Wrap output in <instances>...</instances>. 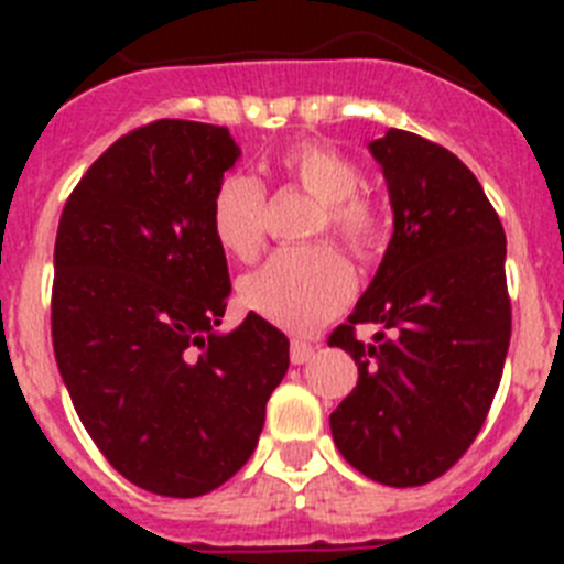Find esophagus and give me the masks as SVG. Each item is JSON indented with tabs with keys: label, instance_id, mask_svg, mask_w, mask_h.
<instances>
[{
	"label": "esophagus",
	"instance_id": "obj_1",
	"mask_svg": "<svg viewBox=\"0 0 564 564\" xmlns=\"http://www.w3.org/2000/svg\"><path fill=\"white\" fill-rule=\"evenodd\" d=\"M313 352H316V347H313L311 341H302V338H293L291 341V361L293 364H307L313 358Z\"/></svg>",
	"mask_w": 564,
	"mask_h": 564
}]
</instances>
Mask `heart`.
Returning a JSON list of instances; mask_svg holds the SVG:
<instances>
[{"instance_id": "b5f03b06", "label": "heart", "mask_w": 564, "mask_h": 564, "mask_svg": "<svg viewBox=\"0 0 564 564\" xmlns=\"http://www.w3.org/2000/svg\"><path fill=\"white\" fill-rule=\"evenodd\" d=\"M276 169L288 183L318 200L313 234L330 231L356 257H372L383 248L390 220L372 197L358 192L361 174L341 152L322 143L299 141L276 154ZM265 188L246 172L223 174L212 194L208 226L217 246L237 259H248L265 231ZM352 268L333 242L282 248L248 273L239 285L248 311L293 333H307L336 316L350 299Z\"/></svg>"}]
</instances>
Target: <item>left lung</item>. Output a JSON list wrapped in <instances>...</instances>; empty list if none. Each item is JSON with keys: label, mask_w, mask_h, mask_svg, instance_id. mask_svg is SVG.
Masks as SVG:
<instances>
[{"label": "left lung", "mask_w": 564, "mask_h": 564, "mask_svg": "<svg viewBox=\"0 0 564 564\" xmlns=\"http://www.w3.org/2000/svg\"><path fill=\"white\" fill-rule=\"evenodd\" d=\"M395 231L370 288L327 344L358 364L330 415L344 460L383 486L446 475L486 423L511 341L506 231L460 158L415 132L370 143ZM378 324L373 344L355 336Z\"/></svg>", "instance_id": "8db88e82"}]
</instances>
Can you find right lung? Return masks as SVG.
Listing matches in <instances>:
<instances>
[{
  "label": "right lung",
  "mask_w": 564,
  "mask_h": 564,
  "mask_svg": "<svg viewBox=\"0 0 564 564\" xmlns=\"http://www.w3.org/2000/svg\"><path fill=\"white\" fill-rule=\"evenodd\" d=\"M237 158L226 127L161 118L118 138L58 220V372L109 466L152 495L200 497L237 475L291 364L257 313L214 333L231 279L208 206Z\"/></svg>",
  "instance_id": "obj_1"
}]
</instances>
